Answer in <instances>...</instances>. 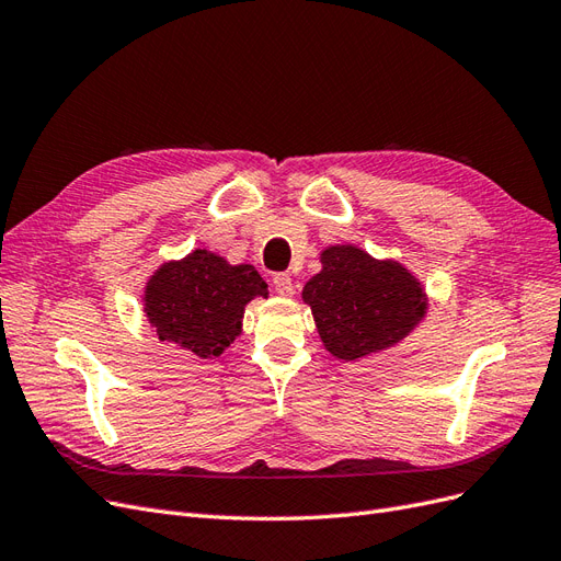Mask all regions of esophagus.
<instances>
[{
    "instance_id": "esophagus-1",
    "label": "esophagus",
    "mask_w": 561,
    "mask_h": 561,
    "mask_svg": "<svg viewBox=\"0 0 561 561\" xmlns=\"http://www.w3.org/2000/svg\"><path fill=\"white\" fill-rule=\"evenodd\" d=\"M274 290H276L280 297H293V295H295L293 278L287 276V274H276V276H274Z\"/></svg>"
}]
</instances>
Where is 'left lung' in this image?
Here are the masks:
<instances>
[{"label": "left lung", "mask_w": 561, "mask_h": 561, "mask_svg": "<svg viewBox=\"0 0 561 561\" xmlns=\"http://www.w3.org/2000/svg\"><path fill=\"white\" fill-rule=\"evenodd\" d=\"M320 264L301 299L334 358L351 363L398 346L426 318L428 295L400 262L346 243L322 250Z\"/></svg>", "instance_id": "left-lung-1"}]
</instances>
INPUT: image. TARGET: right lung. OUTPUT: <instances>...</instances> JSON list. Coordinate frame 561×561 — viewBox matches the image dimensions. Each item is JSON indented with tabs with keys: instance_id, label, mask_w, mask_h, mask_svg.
Here are the masks:
<instances>
[{
	"instance_id": "1",
	"label": "right lung",
	"mask_w": 561,
	"mask_h": 561,
	"mask_svg": "<svg viewBox=\"0 0 561 561\" xmlns=\"http://www.w3.org/2000/svg\"><path fill=\"white\" fill-rule=\"evenodd\" d=\"M266 295L268 285L252 264H229L196 248L149 276L142 304L161 342L213 360L241 334L248 301Z\"/></svg>"
}]
</instances>
